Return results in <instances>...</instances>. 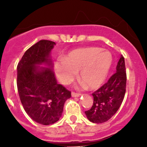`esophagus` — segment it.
<instances>
[{"instance_id": "34e87169", "label": "esophagus", "mask_w": 147, "mask_h": 147, "mask_svg": "<svg viewBox=\"0 0 147 147\" xmlns=\"http://www.w3.org/2000/svg\"><path fill=\"white\" fill-rule=\"evenodd\" d=\"M80 96H81V94H79V93L74 92H72V97H80Z\"/></svg>"}]
</instances>
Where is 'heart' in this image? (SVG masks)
I'll return each mask as SVG.
<instances>
[{
  "label": "heart",
  "instance_id": "obj_1",
  "mask_svg": "<svg viewBox=\"0 0 147 147\" xmlns=\"http://www.w3.org/2000/svg\"><path fill=\"white\" fill-rule=\"evenodd\" d=\"M113 57L110 52L100 47H87L72 50L55 65V72L62 84L72 82L77 72L79 80L89 89H96L105 82L112 67Z\"/></svg>",
  "mask_w": 147,
  "mask_h": 147
}]
</instances>
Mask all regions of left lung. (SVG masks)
<instances>
[{
    "label": "left lung",
    "mask_w": 147,
    "mask_h": 147,
    "mask_svg": "<svg viewBox=\"0 0 147 147\" xmlns=\"http://www.w3.org/2000/svg\"><path fill=\"white\" fill-rule=\"evenodd\" d=\"M124 58L121 55L117 71L100 89L92 93L93 105L84 112L87 118L96 124L108 121L115 115L122 103L126 92L127 74Z\"/></svg>",
    "instance_id": "left-lung-1"
}]
</instances>
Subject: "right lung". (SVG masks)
Masks as SVG:
<instances>
[{
  "instance_id": "add662e5",
  "label": "right lung",
  "mask_w": 147,
  "mask_h": 147,
  "mask_svg": "<svg viewBox=\"0 0 147 147\" xmlns=\"http://www.w3.org/2000/svg\"><path fill=\"white\" fill-rule=\"evenodd\" d=\"M55 42L42 40L26 50L17 66L19 97L28 116L50 125L58 121L71 92L57 84L50 52ZM44 67H43V66Z\"/></svg>"
}]
</instances>
